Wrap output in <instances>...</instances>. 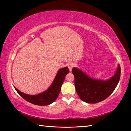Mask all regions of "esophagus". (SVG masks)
<instances>
[{"mask_svg": "<svg viewBox=\"0 0 131 131\" xmlns=\"http://www.w3.org/2000/svg\"><path fill=\"white\" fill-rule=\"evenodd\" d=\"M73 64L72 63H69L68 65V68H69V69L70 72H72V70L73 69Z\"/></svg>", "mask_w": 131, "mask_h": 131, "instance_id": "obj_1", "label": "esophagus"}]
</instances>
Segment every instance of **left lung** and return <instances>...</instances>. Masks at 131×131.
Returning a JSON list of instances; mask_svg holds the SVG:
<instances>
[{
  "mask_svg": "<svg viewBox=\"0 0 131 131\" xmlns=\"http://www.w3.org/2000/svg\"><path fill=\"white\" fill-rule=\"evenodd\" d=\"M72 73L80 98L87 103H96L105 100L114 91L120 79L121 68L118 65L114 76L105 81L92 79L76 68L72 69Z\"/></svg>",
  "mask_w": 131,
  "mask_h": 131,
  "instance_id": "1",
  "label": "left lung"
}]
</instances>
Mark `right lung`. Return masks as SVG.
<instances>
[{
    "label": "right lung",
    "mask_w": 131,
    "mask_h": 131,
    "mask_svg": "<svg viewBox=\"0 0 131 131\" xmlns=\"http://www.w3.org/2000/svg\"><path fill=\"white\" fill-rule=\"evenodd\" d=\"M69 73L68 67L59 69L55 76L54 80L48 89L40 94L35 95H30L19 91L14 87L18 94L26 101L39 106H46L54 102L58 96L61 91L62 84H63L65 76Z\"/></svg>",
    "instance_id": "add662e5"
}]
</instances>
